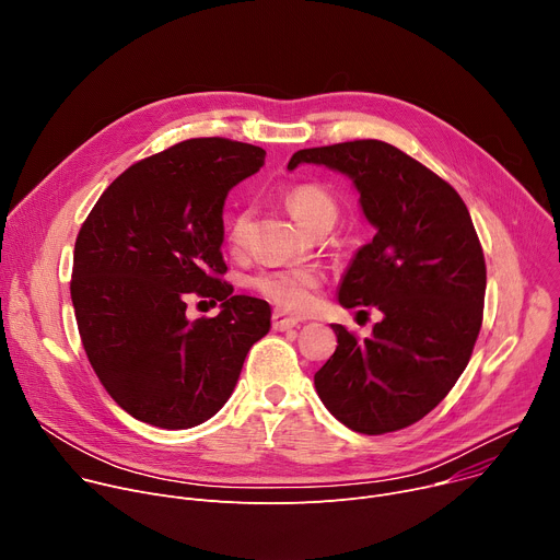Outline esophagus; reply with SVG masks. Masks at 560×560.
I'll return each mask as SVG.
<instances>
[{
	"mask_svg": "<svg viewBox=\"0 0 560 560\" xmlns=\"http://www.w3.org/2000/svg\"><path fill=\"white\" fill-rule=\"evenodd\" d=\"M294 326H299V319H294V317H290V315H285L283 311H275L272 313V328L275 330H292Z\"/></svg>",
	"mask_w": 560,
	"mask_h": 560,
	"instance_id": "obj_1",
	"label": "esophagus"
}]
</instances>
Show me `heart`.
<instances>
[{"mask_svg":"<svg viewBox=\"0 0 560 560\" xmlns=\"http://www.w3.org/2000/svg\"><path fill=\"white\" fill-rule=\"evenodd\" d=\"M285 206L296 217V221L306 228L315 230L322 223H335L337 219V202L335 198L317 187V185H294L285 191ZM254 208L245 206L236 210L225 228L228 243L232 247H243L252 228ZM252 288L261 296H266L277 308L303 315L315 308L317 294L324 285V275L317 268H275L264 270L252 277Z\"/></svg>","mask_w":560,"mask_h":560,"instance_id":"1","label":"heart"}]
</instances>
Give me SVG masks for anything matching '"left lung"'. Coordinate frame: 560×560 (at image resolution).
<instances>
[{
	"mask_svg": "<svg viewBox=\"0 0 560 560\" xmlns=\"http://www.w3.org/2000/svg\"><path fill=\"white\" fill-rule=\"evenodd\" d=\"M352 178L375 236L341 281L343 308L375 306L371 339L335 324L337 350L315 373L326 409L382 435L416 424L467 369L482 326L487 266L469 210L444 178L382 140L299 149ZM366 313V311H362Z\"/></svg>",
	"mask_w": 560,
	"mask_h": 560,
	"instance_id": "obj_1",
	"label": "left lung"
}]
</instances>
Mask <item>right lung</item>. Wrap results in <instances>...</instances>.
I'll list each match as a JSON object with an SVG mask.
<instances>
[{
  "instance_id": "obj_1",
  "label": "right lung",
  "mask_w": 560,
  "mask_h": 560,
  "mask_svg": "<svg viewBox=\"0 0 560 560\" xmlns=\"http://www.w3.org/2000/svg\"><path fill=\"white\" fill-rule=\"evenodd\" d=\"M264 163L247 142L183 140L125 170L80 228V339L100 384L140 422L174 431L210 420L270 330L264 299L232 294L221 252L228 191ZM194 295L221 300L222 313L189 323Z\"/></svg>"
}]
</instances>
